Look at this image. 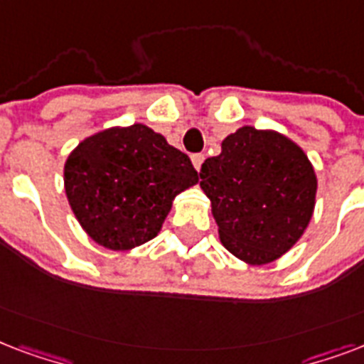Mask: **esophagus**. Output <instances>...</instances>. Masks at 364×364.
<instances>
[{
	"label": "esophagus",
	"mask_w": 364,
	"mask_h": 364,
	"mask_svg": "<svg viewBox=\"0 0 364 364\" xmlns=\"http://www.w3.org/2000/svg\"><path fill=\"white\" fill-rule=\"evenodd\" d=\"M203 161H205V156H203V154H193V156H191V163H193V167H196L197 171L201 168Z\"/></svg>",
	"instance_id": "1"
}]
</instances>
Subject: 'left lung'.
Segmentation results:
<instances>
[{
    "label": "left lung",
    "mask_w": 364,
    "mask_h": 364,
    "mask_svg": "<svg viewBox=\"0 0 364 364\" xmlns=\"http://www.w3.org/2000/svg\"><path fill=\"white\" fill-rule=\"evenodd\" d=\"M199 186L210 199L222 245L239 260H277L306 232L317 176L304 150L275 131L241 127L208 157Z\"/></svg>",
    "instance_id": "1"
}]
</instances>
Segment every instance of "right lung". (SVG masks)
<instances>
[{"mask_svg": "<svg viewBox=\"0 0 364 364\" xmlns=\"http://www.w3.org/2000/svg\"><path fill=\"white\" fill-rule=\"evenodd\" d=\"M190 157L150 127H112L66 159L64 190L95 243L129 250L159 233L173 199L197 184Z\"/></svg>", "mask_w": 364, "mask_h": 364, "instance_id": "1", "label": "right lung"}]
</instances>
